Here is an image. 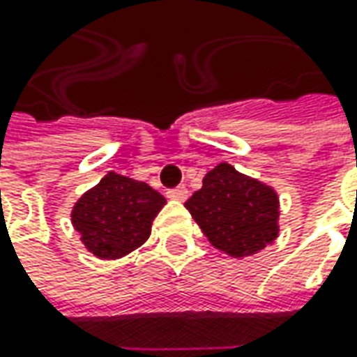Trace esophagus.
Returning <instances> with one entry per match:
<instances>
[{"mask_svg": "<svg viewBox=\"0 0 357 357\" xmlns=\"http://www.w3.org/2000/svg\"><path fill=\"white\" fill-rule=\"evenodd\" d=\"M167 197L172 200H185L188 197V190H186L185 186H176V188L167 190Z\"/></svg>", "mask_w": 357, "mask_h": 357, "instance_id": "34e87169", "label": "esophagus"}]
</instances>
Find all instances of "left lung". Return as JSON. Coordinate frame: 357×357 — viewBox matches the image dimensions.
Listing matches in <instances>:
<instances>
[{
  "mask_svg": "<svg viewBox=\"0 0 357 357\" xmlns=\"http://www.w3.org/2000/svg\"><path fill=\"white\" fill-rule=\"evenodd\" d=\"M185 206L208 242L228 256H252L278 238V192L228 162L204 174Z\"/></svg>",
  "mask_w": 357,
  "mask_h": 357,
  "instance_id": "obj_1",
  "label": "left lung"
}]
</instances>
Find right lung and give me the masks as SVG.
<instances>
[{
	"mask_svg": "<svg viewBox=\"0 0 357 357\" xmlns=\"http://www.w3.org/2000/svg\"><path fill=\"white\" fill-rule=\"evenodd\" d=\"M167 199L143 181L107 172L73 204L71 225L101 260H117L143 246Z\"/></svg>",
	"mask_w": 357,
	"mask_h": 357,
	"instance_id": "obj_1",
	"label": "right lung"
}]
</instances>
